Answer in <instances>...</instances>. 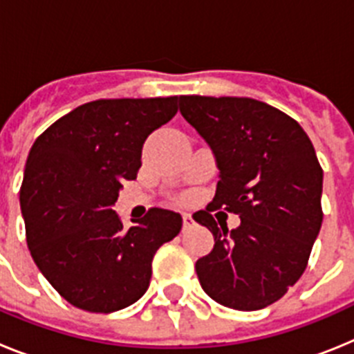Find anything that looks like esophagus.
<instances>
[{
	"label": "esophagus",
	"instance_id": "obj_1",
	"mask_svg": "<svg viewBox=\"0 0 354 354\" xmlns=\"http://www.w3.org/2000/svg\"><path fill=\"white\" fill-rule=\"evenodd\" d=\"M193 225V218L187 212H183V227L189 228Z\"/></svg>",
	"mask_w": 354,
	"mask_h": 354
}]
</instances>
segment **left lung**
<instances>
[{
    "label": "left lung",
    "mask_w": 354,
    "mask_h": 354,
    "mask_svg": "<svg viewBox=\"0 0 354 354\" xmlns=\"http://www.w3.org/2000/svg\"><path fill=\"white\" fill-rule=\"evenodd\" d=\"M179 109L220 170L207 210L225 207L241 218L228 231L207 211L193 214L214 236L195 264L200 286L228 308L261 310L298 282L321 230L314 145L294 118L250 97L180 95Z\"/></svg>",
    "instance_id": "left-lung-1"
}]
</instances>
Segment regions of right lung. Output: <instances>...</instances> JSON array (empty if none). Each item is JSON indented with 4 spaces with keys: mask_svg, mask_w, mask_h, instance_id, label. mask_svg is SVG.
Wrapping results in <instances>:
<instances>
[{
    "mask_svg": "<svg viewBox=\"0 0 354 354\" xmlns=\"http://www.w3.org/2000/svg\"><path fill=\"white\" fill-rule=\"evenodd\" d=\"M175 113V95L101 99L72 109L31 147L19 196L28 248L81 310L109 314L138 301L156 252L183 227L179 212L154 207L124 228L111 209L142 167L147 136Z\"/></svg>",
    "mask_w": 354,
    "mask_h": 354,
    "instance_id": "obj_1",
    "label": "right lung"
}]
</instances>
